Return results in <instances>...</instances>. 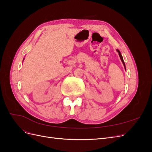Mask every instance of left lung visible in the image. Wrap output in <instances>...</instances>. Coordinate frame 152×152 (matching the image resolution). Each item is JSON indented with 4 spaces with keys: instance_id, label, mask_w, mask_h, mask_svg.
<instances>
[{
    "instance_id": "obj_1",
    "label": "left lung",
    "mask_w": 152,
    "mask_h": 152,
    "mask_svg": "<svg viewBox=\"0 0 152 152\" xmlns=\"http://www.w3.org/2000/svg\"><path fill=\"white\" fill-rule=\"evenodd\" d=\"M117 51L118 53L119 56H120V58H121V61H122V63H123V65H124V67H125V68H126V65H125V63H124V59H123V58H122V55H121V52H120V50H119L118 49H117Z\"/></svg>"
}]
</instances>
